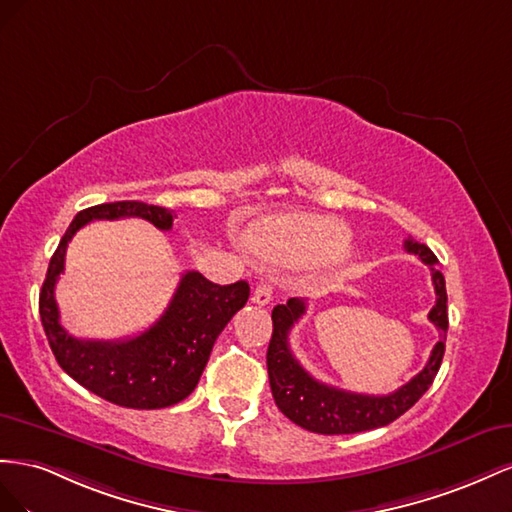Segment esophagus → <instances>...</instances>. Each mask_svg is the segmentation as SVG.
Segmentation results:
<instances>
[{"instance_id":"esophagus-1","label":"esophagus","mask_w":512,"mask_h":512,"mask_svg":"<svg viewBox=\"0 0 512 512\" xmlns=\"http://www.w3.org/2000/svg\"><path fill=\"white\" fill-rule=\"evenodd\" d=\"M251 300L255 304H259V306L270 304V300H272V287L268 283H257L255 289H253V298Z\"/></svg>"}]
</instances>
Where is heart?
Segmentation results:
<instances>
[{
    "label": "heart",
    "mask_w": 512,
    "mask_h": 512,
    "mask_svg": "<svg viewBox=\"0 0 512 512\" xmlns=\"http://www.w3.org/2000/svg\"><path fill=\"white\" fill-rule=\"evenodd\" d=\"M349 227L332 216L281 214L259 221L251 244L259 255L294 268H313L347 255Z\"/></svg>",
    "instance_id": "b5f03b06"
}]
</instances>
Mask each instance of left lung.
Returning a JSON list of instances; mask_svg holds the SVG:
<instances>
[{
	"label": "left lung",
	"instance_id": "left-lung-1",
	"mask_svg": "<svg viewBox=\"0 0 512 512\" xmlns=\"http://www.w3.org/2000/svg\"><path fill=\"white\" fill-rule=\"evenodd\" d=\"M405 251L418 255L422 264L431 268V279L435 287V306L429 311L431 324L440 332L429 362L410 382L390 394H358L317 382L309 371L291 354L289 332L296 321L304 315L306 302L300 298H289L287 304H276L272 311V339L268 345V377L272 397L279 410L298 427L321 433V435H345L371 431L386 427L392 420L403 416L410 407L429 390L433 379L440 371V364L446 349L448 332V311H446V281L444 274L437 270V257L427 244H420L412 238L405 240Z\"/></svg>",
	"mask_w": 512,
	"mask_h": 512
}]
</instances>
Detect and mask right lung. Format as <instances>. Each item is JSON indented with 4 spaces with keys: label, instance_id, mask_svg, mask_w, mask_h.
Returning a JSON list of instances; mask_svg holds the SVG:
<instances>
[{
    "label": "right lung",
    "instance_id": "obj_1",
    "mask_svg": "<svg viewBox=\"0 0 512 512\" xmlns=\"http://www.w3.org/2000/svg\"><path fill=\"white\" fill-rule=\"evenodd\" d=\"M137 216L160 231L173 225V210L143 201L100 203L75 216L49 261L40 291V319L57 364L83 388L109 403L133 410H160L184 401L206 369L210 352L227 321L248 300V283L216 285L199 272H184L178 289L158 321L137 337L120 341L75 339L60 324L55 283L64 272L66 248L75 233L92 221Z\"/></svg>",
    "mask_w": 512,
    "mask_h": 512
}]
</instances>
